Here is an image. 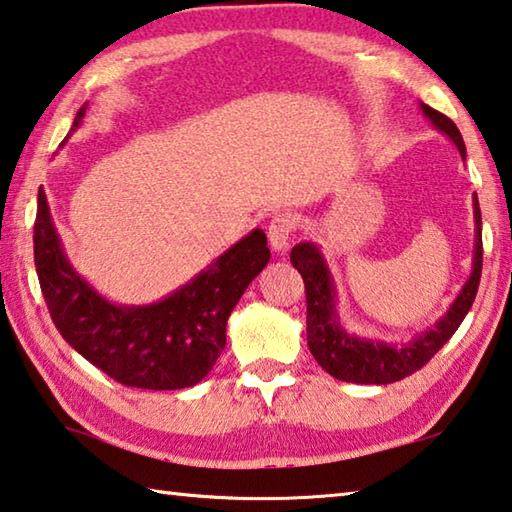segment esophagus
<instances>
[{
	"label": "esophagus",
	"mask_w": 512,
	"mask_h": 512,
	"mask_svg": "<svg viewBox=\"0 0 512 512\" xmlns=\"http://www.w3.org/2000/svg\"><path fill=\"white\" fill-rule=\"evenodd\" d=\"M294 229H297V220H294L290 213L274 215L272 222H270V227H267V240H270V247L274 251H285V249H288Z\"/></svg>",
	"instance_id": "obj_1"
}]
</instances>
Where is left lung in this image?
<instances>
[{
  "label": "left lung",
  "instance_id": "1",
  "mask_svg": "<svg viewBox=\"0 0 512 512\" xmlns=\"http://www.w3.org/2000/svg\"><path fill=\"white\" fill-rule=\"evenodd\" d=\"M420 107H423V114L427 119L454 141V146L459 148L461 157L465 159V143L454 121L425 103ZM472 202L474 227L477 229H474V258L470 279L463 285L459 297L454 299L450 310H447V315H443L441 321H436L434 328L425 330L423 335H418L407 344H387L380 342V339H364L346 333L337 317V292L333 276H330V270L324 256H321V251L317 249V245H312V242H301V245L292 249L290 261L303 276V283H306L308 346L321 369L342 382L391 384L423 369V366L450 342V337L456 333V328L461 326V321L472 308L481 281L483 242L481 209L477 195L472 197Z\"/></svg>",
  "mask_w": 512,
  "mask_h": 512
}]
</instances>
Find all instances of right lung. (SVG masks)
I'll use <instances>...</instances> for the list:
<instances>
[{
	"mask_svg": "<svg viewBox=\"0 0 512 512\" xmlns=\"http://www.w3.org/2000/svg\"><path fill=\"white\" fill-rule=\"evenodd\" d=\"M85 110L87 103L71 130L83 121ZM33 251L44 301L65 342L112 380L152 391L193 387L213 369L227 344L231 310L270 261L267 236L254 229L166 299L150 306H116L67 261L42 188Z\"/></svg>",
	"mask_w": 512,
	"mask_h": 512,
	"instance_id": "obj_1",
	"label": "right lung"
}]
</instances>
